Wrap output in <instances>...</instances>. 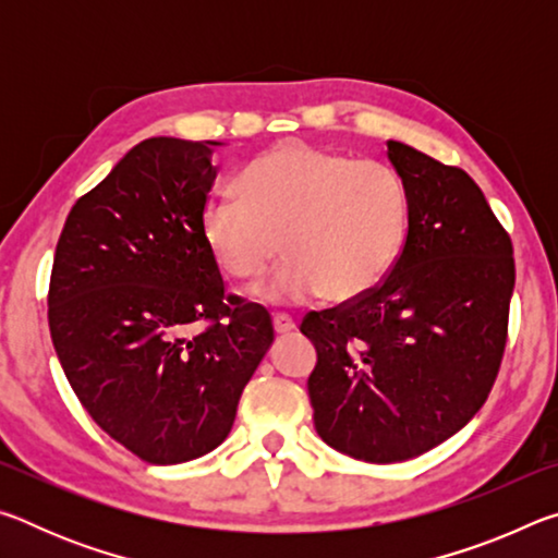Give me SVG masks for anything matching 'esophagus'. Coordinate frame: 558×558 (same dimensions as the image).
Returning <instances> with one entry per match:
<instances>
[{"label": "esophagus", "instance_id": "1", "mask_svg": "<svg viewBox=\"0 0 558 558\" xmlns=\"http://www.w3.org/2000/svg\"><path fill=\"white\" fill-rule=\"evenodd\" d=\"M272 327H276L278 335H288V332H292V329H295L298 325H295V319H292L290 315L278 313V315H272Z\"/></svg>", "mask_w": 558, "mask_h": 558}]
</instances>
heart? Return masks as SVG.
<instances>
[{
    "mask_svg": "<svg viewBox=\"0 0 558 558\" xmlns=\"http://www.w3.org/2000/svg\"><path fill=\"white\" fill-rule=\"evenodd\" d=\"M241 196H214L202 233L235 280H258L286 248L290 260L263 300L288 305L364 298L389 276L409 231V189L393 167L280 143L241 174Z\"/></svg>",
    "mask_w": 558,
    "mask_h": 558,
    "instance_id": "b5f03b06",
    "label": "heart"
}]
</instances>
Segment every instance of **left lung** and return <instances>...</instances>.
Here are the masks:
<instances>
[{"label": "left lung", "instance_id": "obj_1", "mask_svg": "<svg viewBox=\"0 0 558 558\" xmlns=\"http://www.w3.org/2000/svg\"><path fill=\"white\" fill-rule=\"evenodd\" d=\"M386 147L411 204L401 256L364 298L300 325L317 349V436L364 462L421 456L483 409L514 290L512 241L480 186L409 145Z\"/></svg>", "mask_w": 558, "mask_h": 558}]
</instances>
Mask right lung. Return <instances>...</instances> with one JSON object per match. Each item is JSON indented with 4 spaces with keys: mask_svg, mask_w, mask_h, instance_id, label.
<instances>
[{
    "mask_svg": "<svg viewBox=\"0 0 558 558\" xmlns=\"http://www.w3.org/2000/svg\"><path fill=\"white\" fill-rule=\"evenodd\" d=\"M216 145L143 140L73 204L53 256L49 327L65 379L153 465L221 446L272 344L268 310L226 292L202 233Z\"/></svg>",
    "mask_w": 558,
    "mask_h": 558,
    "instance_id": "1",
    "label": "right lung"
}]
</instances>
